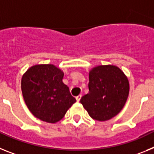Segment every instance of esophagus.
Here are the masks:
<instances>
[{
	"label": "esophagus",
	"instance_id": "obj_1",
	"mask_svg": "<svg viewBox=\"0 0 154 154\" xmlns=\"http://www.w3.org/2000/svg\"><path fill=\"white\" fill-rule=\"evenodd\" d=\"M81 98H82V95H79L78 96H76V100H77V102H79Z\"/></svg>",
	"mask_w": 154,
	"mask_h": 154
}]
</instances>
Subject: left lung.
Segmentation results:
<instances>
[{
	"label": "left lung",
	"mask_w": 154,
	"mask_h": 154,
	"mask_svg": "<svg viewBox=\"0 0 154 154\" xmlns=\"http://www.w3.org/2000/svg\"><path fill=\"white\" fill-rule=\"evenodd\" d=\"M89 92L80 103L92 119L109 120L123 108L130 85L126 76L114 65H99L89 72Z\"/></svg>",
	"instance_id": "obj_1"
}]
</instances>
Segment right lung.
<instances>
[{"label": "right lung", "instance_id": "1", "mask_svg": "<svg viewBox=\"0 0 154 154\" xmlns=\"http://www.w3.org/2000/svg\"><path fill=\"white\" fill-rule=\"evenodd\" d=\"M64 73L53 65L30 68L21 79V90L28 109L35 117L48 123L62 119L76 102L63 83Z\"/></svg>", "mask_w": 154, "mask_h": 154}]
</instances>
